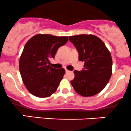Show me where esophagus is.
I'll return each mask as SVG.
<instances>
[{
  "label": "esophagus",
  "instance_id": "obj_1",
  "mask_svg": "<svg viewBox=\"0 0 131 131\" xmlns=\"http://www.w3.org/2000/svg\"><path fill=\"white\" fill-rule=\"evenodd\" d=\"M69 70H67V69H66V73H68V72H69Z\"/></svg>",
  "mask_w": 131,
  "mask_h": 131
}]
</instances>
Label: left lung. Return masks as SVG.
I'll use <instances>...</instances> for the list:
<instances>
[{
  "label": "left lung",
  "instance_id": "obj_1",
  "mask_svg": "<svg viewBox=\"0 0 131 131\" xmlns=\"http://www.w3.org/2000/svg\"><path fill=\"white\" fill-rule=\"evenodd\" d=\"M69 40L79 53V60L84 62V69L74 71L71 83L77 93L90 97L99 93L107 85L111 75L112 60L110 52L102 40L94 35L69 36Z\"/></svg>",
  "mask_w": 131,
  "mask_h": 131
}]
</instances>
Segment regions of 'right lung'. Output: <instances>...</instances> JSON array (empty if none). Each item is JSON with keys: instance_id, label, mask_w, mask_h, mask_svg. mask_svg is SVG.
<instances>
[{"instance_id": "add662e5", "label": "right lung", "mask_w": 131, "mask_h": 131, "mask_svg": "<svg viewBox=\"0 0 131 131\" xmlns=\"http://www.w3.org/2000/svg\"><path fill=\"white\" fill-rule=\"evenodd\" d=\"M68 37L37 34L30 38L24 47L19 60L22 81L29 92L38 97H47L54 93L65 74V69L49 65L60 46Z\"/></svg>"}]
</instances>
